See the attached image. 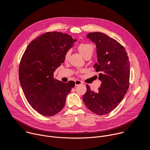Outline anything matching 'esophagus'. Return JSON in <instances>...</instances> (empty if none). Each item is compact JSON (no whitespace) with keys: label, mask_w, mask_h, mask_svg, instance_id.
Returning <instances> with one entry per match:
<instances>
[{"label":"esophagus","mask_w":150,"mask_h":150,"mask_svg":"<svg viewBox=\"0 0 150 150\" xmlns=\"http://www.w3.org/2000/svg\"><path fill=\"white\" fill-rule=\"evenodd\" d=\"M82 84H83V83L81 81H80V80H76L75 81V85H76V86H79V85H81Z\"/></svg>","instance_id":"esophagus-1"}]
</instances>
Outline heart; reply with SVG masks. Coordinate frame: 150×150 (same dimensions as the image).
I'll use <instances>...</instances> for the list:
<instances>
[{"label": "heart", "instance_id": "b5f03b06", "mask_svg": "<svg viewBox=\"0 0 150 150\" xmlns=\"http://www.w3.org/2000/svg\"><path fill=\"white\" fill-rule=\"evenodd\" d=\"M77 49H78L79 52L82 54V56L84 58H86L88 56L91 57V56L93 53V52H94V46L93 45H91L90 43H81L78 46ZM70 51H67L66 52V53L65 54V56H64L65 60H68V59L70 56ZM83 71H84L83 70L79 71V72H83Z\"/></svg>", "mask_w": 150, "mask_h": 150}]
</instances>
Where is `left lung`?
<instances>
[{
	"instance_id": "1",
	"label": "left lung",
	"mask_w": 150,
	"mask_h": 150,
	"mask_svg": "<svg viewBox=\"0 0 150 150\" xmlns=\"http://www.w3.org/2000/svg\"><path fill=\"white\" fill-rule=\"evenodd\" d=\"M87 38L96 45L98 62L94 67L101 81L98 91H87L83 100L86 107L97 115L112 111L125 95L129 80V62L124 47L101 32L89 33Z\"/></svg>"
}]
</instances>
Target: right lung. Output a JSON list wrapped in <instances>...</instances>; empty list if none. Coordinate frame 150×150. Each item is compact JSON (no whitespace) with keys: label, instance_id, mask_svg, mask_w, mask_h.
I'll list each match as a JSON object with an SVG mask.
<instances>
[{"label":"right lung","instance_id":"right-lung-1","mask_svg":"<svg viewBox=\"0 0 150 150\" xmlns=\"http://www.w3.org/2000/svg\"><path fill=\"white\" fill-rule=\"evenodd\" d=\"M75 42L66 33L47 32L28 45L21 59L19 76L23 91L29 104L42 115L50 117L59 112L74 87L73 81L54 79L53 73Z\"/></svg>","mask_w":150,"mask_h":150}]
</instances>
